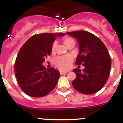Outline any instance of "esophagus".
<instances>
[{"label": "esophagus", "instance_id": "esophagus-1", "mask_svg": "<svg viewBox=\"0 0 123 123\" xmlns=\"http://www.w3.org/2000/svg\"><path fill=\"white\" fill-rule=\"evenodd\" d=\"M67 73L66 71H60V74L61 75H64V74H66V73Z\"/></svg>", "mask_w": 123, "mask_h": 123}]
</instances>
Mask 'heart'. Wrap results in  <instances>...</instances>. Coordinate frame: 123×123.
<instances>
[{
	"mask_svg": "<svg viewBox=\"0 0 123 123\" xmlns=\"http://www.w3.org/2000/svg\"><path fill=\"white\" fill-rule=\"evenodd\" d=\"M71 40H72L71 38H66L64 40V42L66 45ZM56 46H57V43L54 42L52 46V51H54L55 50ZM55 63L60 69H62V70H68V69H70L72 66L73 58L68 55L59 56L55 60Z\"/></svg>",
	"mask_w": 123,
	"mask_h": 123,
	"instance_id": "heart-1",
	"label": "heart"
}]
</instances>
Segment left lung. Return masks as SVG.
Wrapping results in <instances>:
<instances>
[{
  "label": "left lung",
  "mask_w": 123,
  "mask_h": 123,
  "mask_svg": "<svg viewBox=\"0 0 123 123\" xmlns=\"http://www.w3.org/2000/svg\"><path fill=\"white\" fill-rule=\"evenodd\" d=\"M79 43V54L76 64L84 69L75 68L76 79L72 82L73 87L84 94L99 91L109 79L111 68V58L107 48L100 39L87 31H79L66 32ZM80 67V66H79Z\"/></svg>",
  "instance_id": "8db88e82"
}]
</instances>
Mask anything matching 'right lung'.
<instances>
[{
    "label": "right lung",
    "mask_w": 123,
    "mask_h": 123,
    "mask_svg": "<svg viewBox=\"0 0 123 123\" xmlns=\"http://www.w3.org/2000/svg\"><path fill=\"white\" fill-rule=\"evenodd\" d=\"M63 33H43L30 37L20 48L14 64L16 80L23 91L31 97L47 95L57 84L60 73L54 68L46 69L44 58L52 52L56 37Z\"/></svg>",
    "instance_id": "add662e5"
}]
</instances>
